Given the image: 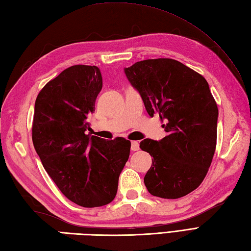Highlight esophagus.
<instances>
[{"instance_id":"34e87169","label":"esophagus","mask_w":251,"mask_h":251,"mask_svg":"<svg viewBox=\"0 0 251 251\" xmlns=\"http://www.w3.org/2000/svg\"><path fill=\"white\" fill-rule=\"evenodd\" d=\"M130 149H131V151H138V150H139V149H140L139 142H138V141H131Z\"/></svg>"}]
</instances>
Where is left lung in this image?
<instances>
[{
    "instance_id": "left-lung-1",
    "label": "left lung",
    "mask_w": 251,
    "mask_h": 251,
    "mask_svg": "<svg viewBox=\"0 0 251 251\" xmlns=\"http://www.w3.org/2000/svg\"><path fill=\"white\" fill-rule=\"evenodd\" d=\"M150 116L158 114L167 136L140 142L152 158L145 176L149 193L175 200L206 177L217 145L218 106L201 74L168 58L138 61L124 69Z\"/></svg>"
}]
</instances>
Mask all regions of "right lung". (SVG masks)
<instances>
[{
    "label": "right lung",
    "mask_w": 251,
    "mask_h": 251,
    "mask_svg": "<svg viewBox=\"0 0 251 251\" xmlns=\"http://www.w3.org/2000/svg\"><path fill=\"white\" fill-rule=\"evenodd\" d=\"M102 88L96 66H72L47 83L34 105L32 140L47 174L67 199L93 208L114 200L130 141L86 135Z\"/></svg>",
    "instance_id": "add662e5"
}]
</instances>
